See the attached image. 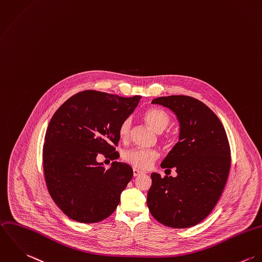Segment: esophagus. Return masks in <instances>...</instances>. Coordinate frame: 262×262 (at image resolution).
Here are the masks:
<instances>
[{"label": "esophagus", "mask_w": 262, "mask_h": 262, "mask_svg": "<svg viewBox=\"0 0 262 262\" xmlns=\"http://www.w3.org/2000/svg\"><path fill=\"white\" fill-rule=\"evenodd\" d=\"M144 174L142 171H139V170H137V169H133V176L134 177H137V176H140V174Z\"/></svg>", "instance_id": "1"}]
</instances>
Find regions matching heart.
Returning <instances> with one entry per match:
<instances>
[{"instance_id":"obj_1","label":"heart","mask_w":262,"mask_h":262,"mask_svg":"<svg viewBox=\"0 0 262 262\" xmlns=\"http://www.w3.org/2000/svg\"><path fill=\"white\" fill-rule=\"evenodd\" d=\"M143 118L148 126L155 130L157 133L164 132L171 123V118L167 112L158 108L151 107L148 108ZM131 129V120H124L119 127V135L121 138L126 139L130 134ZM159 158V154L152 149H141V148H133L124 152L123 159L125 162L130 164L131 166L138 169H148L154 162Z\"/></svg>"}]
</instances>
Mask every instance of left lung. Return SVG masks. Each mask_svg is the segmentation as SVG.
<instances>
[{
  "mask_svg": "<svg viewBox=\"0 0 262 262\" xmlns=\"http://www.w3.org/2000/svg\"><path fill=\"white\" fill-rule=\"evenodd\" d=\"M151 103L174 112L180 133L161 165L167 170L174 168L177 177L151 174L147 206L161 224L190 228L211 212L223 193L231 167L229 140L217 116L194 97L161 96Z\"/></svg>",
  "mask_w": 262,
  "mask_h": 262,
  "instance_id": "obj_1",
  "label": "left lung"
}]
</instances>
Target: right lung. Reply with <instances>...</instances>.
Wrapping results in <instances>:
<instances>
[{"instance_id":"right-lung-1","label":"right lung","mask_w":262,"mask_h":262,"mask_svg":"<svg viewBox=\"0 0 262 262\" xmlns=\"http://www.w3.org/2000/svg\"><path fill=\"white\" fill-rule=\"evenodd\" d=\"M140 98L84 90L68 98L52 117L42 149L43 173L51 197L70 219L98 223L119 205L132 168L113 162L105 169L96 157L114 152L116 159L119 127Z\"/></svg>"}]
</instances>
